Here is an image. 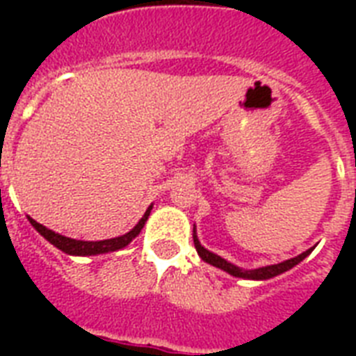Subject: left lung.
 Segmentation results:
<instances>
[{
  "label": "left lung",
  "mask_w": 356,
  "mask_h": 356,
  "mask_svg": "<svg viewBox=\"0 0 356 356\" xmlns=\"http://www.w3.org/2000/svg\"><path fill=\"white\" fill-rule=\"evenodd\" d=\"M194 245L197 254L201 257V260H205L207 264H211L214 266V268H220V270L227 271L229 275L238 277V279H249V281H266V279H273V277L281 275V273H284V271L292 270L293 266H298L301 260L307 259V257L312 253V249H314V248L307 249V251H303V253L298 254V257L284 260V262H279V264L262 266V268H254V270H243V268H240V266L231 264L229 260L222 259L220 254L212 253V251H209L207 248H203L200 242V238H197V233H195V225H194Z\"/></svg>",
  "instance_id": "left-lung-1"
}]
</instances>
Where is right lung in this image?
<instances>
[{
	"instance_id": "add662e5",
	"label": "right lung",
	"mask_w": 356,
	"mask_h": 356,
	"mask_svg": "<svg viewBox=\"0 0 356 356\" xmlns=\"http://www.w3.org/2000/svg\"><path fill=\"white\" fill-rule=\"evenodd\" d=\"M151 209L153 205L147 207V211L144 212V216L140 218V222L134 225L129 233L122 234V236L116 238H108V240H97V242H88V240H75V238H68L63 236V234L55 233L51 229L44 227L42 223L35 222L33 218H29L31 225L42 234V236L46 238L47 242L53 243L55 248L64 251L66 254H72V257H92V254H103V253H113V251H118V249L127 248L129 243L133 242L134 238L138 236L140 231L144 229L145 222H147V218L151 214Z\"/></svg>"
}]
</instances>
